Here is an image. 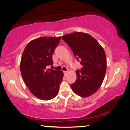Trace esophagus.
Listing matches in <instances>:
<instances>
[{"label": "esophagus", "mask_w": 130, "mask_h": 130, "mask_svg": "<svg viewBox=\"0 0 130 130\" xmlns=\"http://www.w3.org/2000/svg\"><path fill=\"white\" fill-rule=\"evenodd\" d=\"M63 73H64V75L66 76L68 73V71H63Z\"/></svg>", "instance_id": "esophagus-1"}]
</instances>
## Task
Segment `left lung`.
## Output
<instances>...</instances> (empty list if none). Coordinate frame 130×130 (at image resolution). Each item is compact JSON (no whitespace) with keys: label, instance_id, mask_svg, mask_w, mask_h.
Returning a JSON list of instances; mask_svg holds the SVG:
<instances>
[{"label":"left lung","instance_id":"8db88e82","mask_svg":"<svg viewBox=\"0 0 130 130\" xmlns=\"http://www.w3.org/2000/svg\"><path fill=\"white\" fill-rule=\"evenodd\" d=\"M62 38L69 46L82 68L77 70L75 83L70 85L78 96L92 95L102 84L107 69L104 50L96 39L89 34L76 32L66 34Z\"/></svg>","mask_w":130,"mask_h":130}]
</instances>
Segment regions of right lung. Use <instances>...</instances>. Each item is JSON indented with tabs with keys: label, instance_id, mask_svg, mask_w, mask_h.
Returning a JSON list of instances; mask_svg holds the SVG:
<instances>
[{
	"label": "right lung",
	"instance_id": "1",
	"mask_svg": "<svg viewBox=\"0 0 130 130\" xmlns=\"http://www.w3.org/2000/svg\"><path fill=\"white\" fill-rule=\"evenodd\" d=\"M61 37H42L31 41L24 49L20 69L23 80L32 94L42 100L54 98L59 91L63 73L47 69L53 63L52 55Z\"/></svg>",
	"mask_w": 130,
	"mask_h": 130
}]
</instances>
